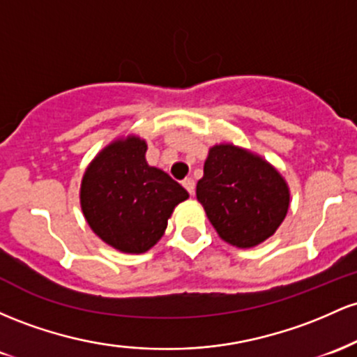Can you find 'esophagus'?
I'll use <instances>...</instances> for the list:
<instances>
[{
  "instance_id": "obj_1",
  "label": "esophagus",
  "mask_w": 357,
  "mask_h": 357,
  "mask_svg": "<svg viewBox=\"0 0 357 357\" xmlns=\"http://www.w3.org/2000/svg\"><path fill=\"white\" fill-rule=\"evenodd\" d=\"M182 185L185 187V190L189 192L190 195H194V192H195V182H194V178H185L182 182Z\"/></svg>"
}]
</instances>
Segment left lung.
<instances>
[{
	"label": "left lung",
	"instance_id": "obj_1",
	"mask_svg": "<svg viewBox=\"0 0 357 357\" xmlns=\"http://www.w3.org/2000/svg\"><path fill=\"white\" fill-rule=\"evenodd\" d=\"M195 194L218 234L236 248L258 246L273 236L290 206L280 172L231 143L211 148Z\"/></svg>",
	"mask_w": 357,
	"mask_h": 357
}]
</instances>
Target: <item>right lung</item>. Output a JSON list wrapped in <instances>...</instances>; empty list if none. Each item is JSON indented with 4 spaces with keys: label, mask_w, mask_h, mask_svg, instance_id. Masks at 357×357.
Wrapping results in <instances>:
<instances>
[{
    "label": "right lung",
    "mask_w": 357,
    "mask_h": 357,
    "mask_svg": "<svg viewBox=\"0 0 357 357\" xmlns=\"http://www.w3.org/2000/svg\"><path fill=\"white\" fill-rule=\"evenodd\" d=\"M146 142L119 138L98 153L81 183V207L91 229L123 253H145L158 243L175 206L189 194L145 158Z\"/></svg>",
    "instance_id": "1"
}]
</instances>
